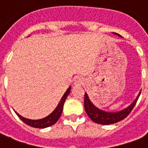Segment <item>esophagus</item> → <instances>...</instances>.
<instances>
[{
	"label": "esophagus",
	"instance_id": "34e87169",
	"mask_svg": "<svg viewBox=\"0 0 148 148\" xmlns=\"http://www.w3.org/2000/svg\"><path fill=\"white\" fill-rule=\"evenodd\" d=\"M84 83L83 77L81 76H77L74 78V85L75 86H82Z\"/></svg>",
	"mask_w": 148,
	"mask_h": 148
}]
</instances>
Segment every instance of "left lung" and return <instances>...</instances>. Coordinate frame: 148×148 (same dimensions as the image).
Returning <instances> with one entry per match:
<instances>
[{"instance_id":"1","label":"left lung","mask_w":148,"mask_h":148,"mask_svg":"<svg viewBox=\"0 0 148 148\" xmlns=\"http://www.w3.org/2000/svg\"><path fill=\"white\" fill-rule=\"evenodd\" d=\"M115 34L118 35L119 36H121L119 34ZM140 93L137 97L136 99L134 101L132 104L129 107H127V109H124L122 111L118 112H107L100 110L99 109H97L93 106L92 102L90 101V100L89 99L88 95L86 93H85V97H84L85 110L86 112L87 115L90 116V119L93 121H94L95 123H97V124H115V123H117L119 121L124 120V118H126L129 115L132 110L133 109L134 106H136L137 100H138L140 95Z\"/></svg>"}]
</instances>
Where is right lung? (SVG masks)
Segmentation results:
<instances>
[{
  "label": "right lung",
  "mask_w": 148,
  "mask_h": 148,
  "mask_svg": "<svg viewBox=\"0 0 148 148\" xmlns=\"http://www.w3.org/2000/svg\"><path fill=\"white\" fill-rule=\"evenodd\" d=\"M70 92H71V87H69L68 90L66 91L63 97H62L60 102L58 103V106L55 109V111L53 112L51 114L49 115L48 116L43 118V119L33 121V120H29V119H26V118L21 116V115L18 114L17 112H16V115L19 116V118L21 119V121H23V122H24L25 124L29 125L31 127H38V128H44V127H50L53 124H55L60 117L62 112V109H63V105H64L65 101H66V97L69 95Z\"/></svg>",
  "instance_id": "right-lung-1"
}]
</instances>
